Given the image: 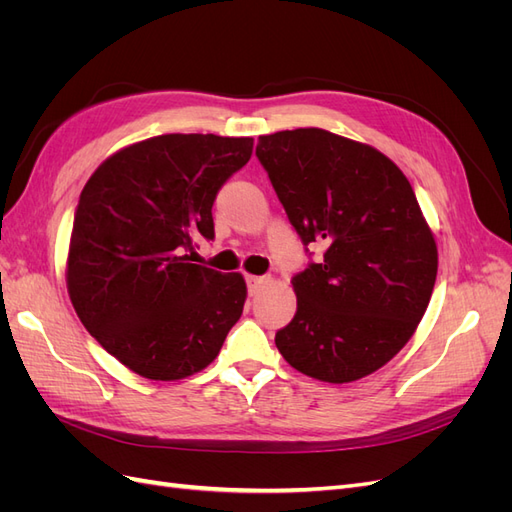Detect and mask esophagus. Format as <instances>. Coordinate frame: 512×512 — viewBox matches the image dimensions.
Returning <instances> with one entry per match:
<instances>
[{
  "instance_id": "esophagus-1",
  "label": "esophagus",
  "mask_w": 512,
  "mask_h": 512,
  "mask_svg": "<svg viewBox=\"0 0 512 512\" xmlns=\"http://www.w3.org/2000/svg\"><path fill=\"white\" fill-rule=\"evenodd\" d=\"M245 284H247V290H250L252 297H256L260 288L267 284V277L265 275H245Z\"/></svg>"
}]
</instances>
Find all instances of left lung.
Masks as SVG:
<instances>
[{
	"mask_svg": "<svg viewBox=\"0 0 512 512\" xmlns=\"http://www.w3.org/2000/svg\"><path fill=\"white\" fill-rule=\"evenodd\" d=\"M256 158L305 252L324 247L292 277L297 314L277 350L322 382L380 369L408 344L438 273L410 181L374 147L320 128L260 136Z\"/></svg>",
	"mask_w": 512,
	"mask_h": 512,
	"instance_id": "1",
	"label": "left lung"
}]
</instances>
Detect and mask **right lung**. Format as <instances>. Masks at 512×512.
<instances>
[{
  "label": "right lung",
  "instance_id": "obj_1",
  "mask_svg": "<svg viewBox=\"0 0 512 512\" xmlns=\"http://www.w3.org/2000/svg\"><path fill=\"white\" fill-rule=\"evenodd\" d=\"M254 138L164 134L89 177L74 211L68 292L85 329L149 380H181L218 356L241 318L245 282L192 262L213 241L211 207Z\"/></svg>",
  "mask_w": 512,
  "mask_h": 512
}]
</instances>
